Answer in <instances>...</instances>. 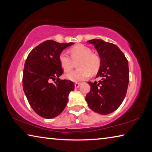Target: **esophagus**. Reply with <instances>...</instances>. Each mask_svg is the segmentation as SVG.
Masks as SVG:
<instances>
[{"label":"esophagus","mask_w":152,"mask_h":152,"mask_svg":"<svg viewBox=\"0 0 152 152\" xmlns=\"http://www.w3.org/2000/svg\"><path fill=\"white\" fill-rule=\"evenodd\" d=\"M80 85V84L78 83V82H76V83L74 84V86H75V88H79Z\"/></svg>","instance_id":"1"}]
</instances>
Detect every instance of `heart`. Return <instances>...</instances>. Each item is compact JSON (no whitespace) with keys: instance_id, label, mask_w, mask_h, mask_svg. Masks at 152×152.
<instances>
[{"instance_id":"1","label":"heart","mask_w":152,"mask_h":152,"mask_svg":"<svg viewBox=\"0 0 152 152\" xmlns=\"http://www.w3.org/2000/svg\"><path fill=\"white\" fill-rule=\"evenodd\" d=\"M70 55L71 58L66 51H63L59 56V61L65 72L71 70L73 61H78L76 64L78 70L67 73L65 75L69 80H85L91 75V73L96 74L101 68V57L97 53L92 52L91 49L86 45L79 44L74 46L70 49Z\"/></svg>"}]
</instances>
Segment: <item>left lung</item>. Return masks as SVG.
Listing matches in <instances>:
<instances>
[{
	"label": "left lung",
	"mask_w": 152,
	"mask_h": 152,
	"mask_svg": "<svg viewBox=\"0 0 152 152\" xmlns=\"http://www.w3.org/2000/svg\"><path fill=\"white\" fill-rule=\"evenodd\" d=\"M87 42L94 45L101 59L96 74L99 82L88 83L91 91L86 101L90 109L101 115H108L118 108L124 100L129 81L128 61L116 45L102 39Z\"/></svg>",
	"instance_id": "obj_1"
}]
</instances>
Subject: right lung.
<instances>
[{"label":"right lung","instance_id":"1","mask_svg":"<svg viewBox=\"0 0 152 152\" xmlns=\"http://www.w3.org/2000/svg\"><path fill=\"white\" fill-rule=\"evenodd\" d=\"M74 43H60L47 40L31 51L25 63L23 88L33 110L45 119L61 113L74 90L73 82L59 78L63 70L59 56ZM54 81L51 83L52 80Z\"/></svg>","mask_w":152,"mask_h":152}]
</instances>
